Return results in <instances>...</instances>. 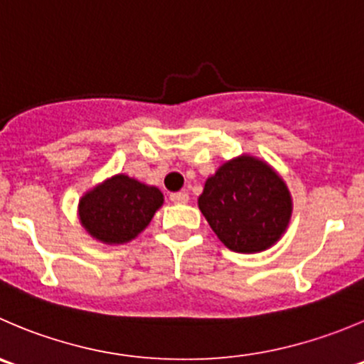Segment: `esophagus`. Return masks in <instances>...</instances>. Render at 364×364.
<instances>
[{
    "instance_id": "esophagus-1",
    "label": "esophagus",
    "mask_w": 364,
    "mask_h": 364,
    "mask_svg": "<svg viewBox=\"0 0 364 364\" xmlns=\"http://www.w3.org/2000/svg\"><path fill=\"white\" fill-rule=\"evenodd\" d=\"M171 200L174 204H185V203H188V193H186V192H174V193H171Z\"/></svg>"
}]
</instances>
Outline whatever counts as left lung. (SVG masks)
<instances>
[{
    "label": "left lung",
    "instance_id": "8db88e82",
    "mask_svg": "<svg viewBox=\"0 0 364 364\" xmlns=\"http://www.w3.org/2000/svg\"><path fill=\"white\" fill-rule=\"evenodd\" d=\"M291 196L267 161L242 154L204 183L199 210L222 243L235 252L267 250L287 231Z\"/></svg>",
    "mask_w": 364,
    "mask_h": 364
}]
</instances>
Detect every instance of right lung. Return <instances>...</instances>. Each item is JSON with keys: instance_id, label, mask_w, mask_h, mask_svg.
<instances>
[{"instance_id": "obj_1", "label": "right lung", "mask_w": 364, "mask_h": 364, "mask_svg": "<svg viewBox=\"0 0 364 364\" xmlns=\"http://www.w3.org/2000/svg\"><path fill=\"white\" fill-rule=\"evenodd\" d=\"M164 204L156 186L144 185L126 174L112 176L88 190L77 204L85 231L108 245L132 242Z\"/></svg>"}]
</instances>
